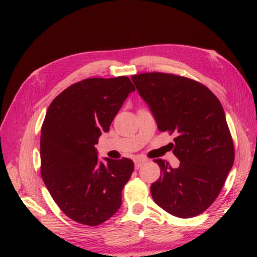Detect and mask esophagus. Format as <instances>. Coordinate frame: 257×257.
<instances>
[{
    "label": "esophagus",
    "instance_id": "1",
    "mask_svg": "<svg viewBox=\"0 0 257 257\" xmlns=\"http://www.w3.org/2000/svg\"><path fill=\"white\" fill-rule=\"evenodd\" d=\"M134 162H135V169H139L143 164L146 162V160L143 158H136L134 160Z\"/></svg>",
    "mask_w": 257,
    "mask_h": 257
}]
</instances>
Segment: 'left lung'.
<instances>
[{
  "mask_svg": "<svg viewBox=\"0 0 257 257\" xmlns=\"http://www.w3.org/2000/svg\"><path fill=\"white\" fill-rule=\"evenodd\" d=\"M161 132L177 133V169L155 160L161 177L151 186L154 202L170 214L188 219L215 201L234 160L222 105L210 89L189 78L151 72L132 77Z\"/></svg>",
  "mask_w": 257,
  "mask_h": 257,
  "instance_id": "1",
  "label": "left lung"
}]
</instances>
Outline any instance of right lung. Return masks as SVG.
I'll return each instance as SVG.
<instances>
[{"label": "right lung", "mask_w": 257, "mask_h": 257, "mask_svg": "<svg viewBox=\"0 0 257 257\" xmlns=\"http://www.w3.org/2000/svg\"><path fill=\"white\" fill-rule=\"evenodd\" d=\"M135 90L128 77L88 78L71 85L49 106L41 133V173L67 216L98 225L114 214L134 171L130 159L98 160L95 145Z\"/></svg>", "instance_id": "right-lung-1"}]
</instances>
